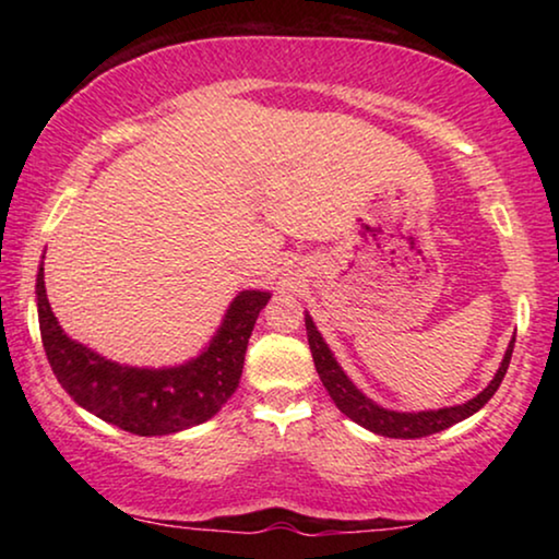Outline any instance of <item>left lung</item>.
<instances>
[{"label": "left lung", "mask_w": 559, "mask_h": 559, "mask_svg": "<svg viewBox=\"0 0 559 559\" xmlns=\"http://www.w3.org/2000/svg\"><path fill=\"white\" fill-rule=\"evenodd\" d=\"M305 328H308V343H310V354L312 361H316L318 377L323 381V386L331 394V400L335 402L343 415L354 419L366 430L384 435V438H402V440H412V438H427V435H435L440 430H448L450 425L461 423V419L476 415V412L484 407V404L491 400L496 394V389L501 386L503 373L509 369L511 361V350H514V341L511 338L507 354H503V361L496 371V377L491 379L484 392L473 396L465 404H455V407H442V409H427V412H394V409H384L379 407L377 402H371L364 392H358L343 369L335 361L331 348L325 346L323 335L318 333L316 323H312L310 316H305Z\"/></svg>", "instance_id": "left-lung-1"}]
</instances>
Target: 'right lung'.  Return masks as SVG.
I'll return each instance as SVG.
<instances>
[{
  "label": "right lung",
  "instance_id": "add662e5",
  "mask_svg": "<svg viewBox=\"0 0 559 559\" xmlns=\"http://www.w3.org/2000/svg\"><path fill=\"white\" fill-rule=\"evenodd\" d=\"M35 295L43 348L60 386L91 415L142 438L188 430L224 407L239 386L243 354L259 312L272 297L259 289H243L228 305L224 323L201 356L170 369H136L109 361L68 338L50 310L43 264L37 270Z\"/></svg>",
  "mask_w": 559,
  "mask_h": 559
}]
</instances>
